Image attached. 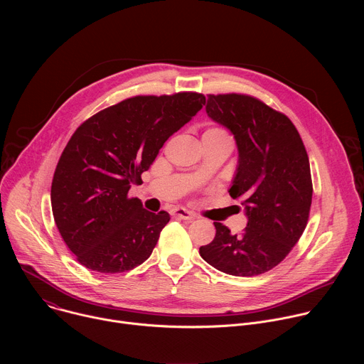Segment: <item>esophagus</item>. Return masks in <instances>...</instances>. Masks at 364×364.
I'll return each instance as SVG.
<instances>
[{"instance_id": "34e87169", "label": "esophagus", "mask_w": 364, "mask_h": 364, "mask_svg": "<svg viewBox=\"0 0 364 364\" xmlns=\"http://www.w3.org/2000/svg\"><path fill=\"white\" fill-rule=\"evenodd\" d=\"M170 213H171V216H174L177 219H181V220H191L194 218L193 213L186 210L184 207H176V209L170 210Z\"/></svg>"}]
</instances>
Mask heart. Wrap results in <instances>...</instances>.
<instances>
[{"mask_svg":"<svg viewBox=\"0 0 364 364\" xmlns=\"http://www.w3.org/2000/svg\"><path fill=\"white\" fill-rule=\"evenodd\" d=\"M205 134H225L222 129H218V128H212V129H209L207 131Z\"/></svg>","mask_w":364,"mask_h":364,"instance_id":"b5f03b06","label":"heart"}]
</instances>
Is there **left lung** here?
I'll list each match as a JSON object with an SVG mask.
<instances>
[{"mask_svg": "<svg viewBox=\"0 0 364 364\" xmlns=\"http://www.w3.org/2000/svg\"><path fill=\"white\" fill-rule=\"evenodd\" d=\"M205 114L235 138L229 194L240 200L247 223L232 235L215 222L216 236L200 256L228 275L265 274L284 261L308 222L313 183L305 146L285 115L246 95H209Z\"/></svg>", "mask_w": 364, "mask_h": 364, "instance_id": "left-lung-1", "label": "left lung"}]
</instances>
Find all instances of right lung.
Instances as JSON below:
<instances>
[{
    "mask_svg": "<svg viewBox=\"0 0 364 364\" xmlns=\"http://www.w3.org/2000/svg\"><path fill=\"white\" fill-rule=\"evenodd\" d=\"M194 92L135 96L85 121L68 142L51 183L56 226L90 271L118 274L145 262L170 222L128 197L164 142L203 108Z\"/></svg>",
    "mask_w": 364,
    "mask_h": 364,
    "instance_id": "right-lung-1",
    "label": "right lung"
}]
</instances>
